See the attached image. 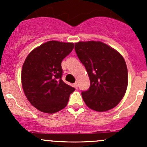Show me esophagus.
I'll list each match as a JSON object with an SVG mask.
<instances>
[{
  "instance_id": "obj_1",
  "label": "esophagus",
  "mask_w": 147,
  "mask_h": 147,
  "mask_svg": "<svg viewBox=\"0 0 147 147\" xmlns=\"http://www.w3.org/2000/svg\"><path fill=\"white\" fill-rule=\"evenodd\" d=\"M74 86H75V88H78V82L74 83Z\"/></svg>"
}]
</instances>
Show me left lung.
Returning <instances> with one entry per match:
<instances>
[{
  "mask_svg": "<svg viewBox=\"0 0 147 147\" xmlns=\"http://www.w3.org/2000/svg\"><path fill=\"white\" fill-rule=\"evenodd\" d=\"M75 50L90 80V88L82 92L87 106L97 112L116 107L128 84L127 65L122 56L99 41L79 42L75 44Z\"/></svg>",
  "mask_w": 147,
  "mask_h": 147,
  "instance_id": "left-lung-1",
  "label": "left lung"
}]
</instances>
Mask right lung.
<instances>
[{
    "instance_id": "add662e5",
    "label": "right lung",
    "mask_w": 147,
    "mask_h": 147,
    "mask_svg": "<svg viewBox=\"0 0 147 147\" xmlns=\"http://www.w3.org/2000/svg\"><path fill=\"white\" fill-rule=\"evenodd\" d=\"M73 43L48 41L34 49L22 68V86L32 106L53 114L66 107L75 88L62 80L61 63L72 52Z\"/></svg>"
}]
</instances>
